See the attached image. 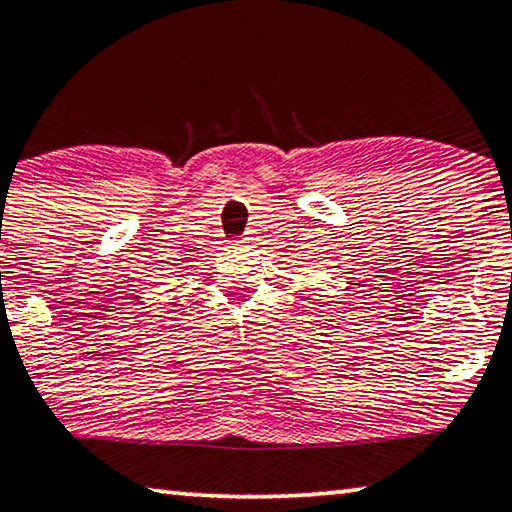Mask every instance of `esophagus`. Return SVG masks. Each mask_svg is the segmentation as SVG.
I'll return each mask as SVG.
<instances>
[{"instance_id":"34e87169","label":"esophagus","mask_w":512,"mask_h":512,"mask_svg":"<svg viewBox=\"0 0 512 512\" xmlns=\"http://www.w3.org/2000/svg\"><path fill=\"white\" fill-rule=\"evenodd\" d=\"M237 243H241V246H250V243H253V237H241Z\"/></svg>"}]
</instances>
